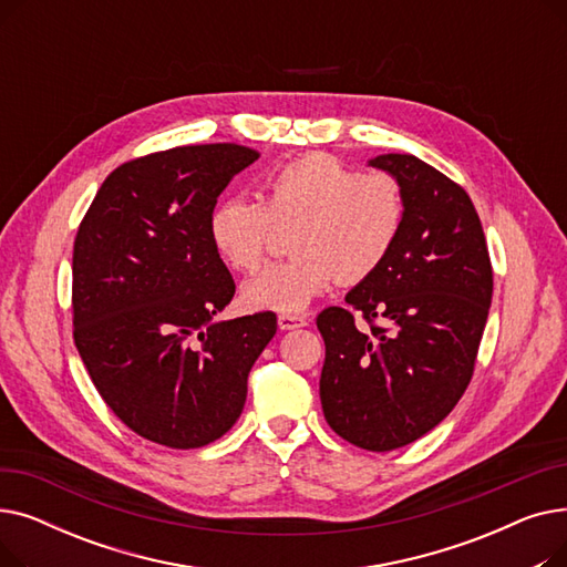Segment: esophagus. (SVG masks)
Instances as JSON below:
<instances>
[{"label":"esophagus","mask_w":567,"mask_h":567,"mask_svg":"<svg viewBox=\"0 0 567 567\" xmlns=\"http://www.w3.org/2000/svg\"><path fill=\"white\" fill-rule=\"evenodd\" d=\"M308 321L299 315H280L278 317V326L280 331H291V329H301V326H306Z\"/></svg>","instance_id":"esophagus-1"}]
</instances>
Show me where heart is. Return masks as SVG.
I'll return each mask as SVG.
<instances>
[{
  "label": "heart",
  "instance_id": "obj_1",
  "mask_svg": "<svg viewBox=\"0 0 567 567\" xmlns=\"http://www.w3.org/2000/svg\"><path fill=\"white\" fill-rule=\"evenodd\" d=\"M274 220H296L289 236L296 255L250 278L241 301L250 310L296 315L336 278L359 282L377 271L402 231L404 197L391 176L310 154L268 174L261 202L220 199L208 216V238L227 266L250 274L264 259Z\"/></svg>",
  "mask_w": 567,
  "mask_h": 567
}]
</instances>
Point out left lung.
Masks as SVG:
<instances>
[{
  "instance_id": "1",
  "label": "left lung",
  "mask_w": 567,
  "mask_h": 567,
  "mask_svg": "<svg viewBox=\"0 0 567 567\" xmlns=\"http://www.w3.org/2000/svg\"><path fill=\"white\" fill-rule=\"evenodd\" d=\"M368 165L391 174L404 197L398 241L377 271L326 308L319 398L326 423L372 453L402 449L434 430L464 395L492 303V264L478 214L449 176L411 154Z\"/></svg>"
}]
</instances>
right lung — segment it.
Returning <instances> with one entry per match:
<instances>
[{"instance_id":"right-lung-1","label":"right lung","mask_w":567,"mask_h":567,"mask_svg":"<svg viewBox=\"0 0 567 567\" xmlns=\"http://www.w3.org/2000/svg\"><path fill=\"white\" fill-rule=\"evenodd\" d=\"M259 158L176 146L116 167L73 248V338L105 404L135 434L190 451L238 421L274 312L216 319L234 280L208 238L218 195Z\"/></svg>"}]
</instances>
